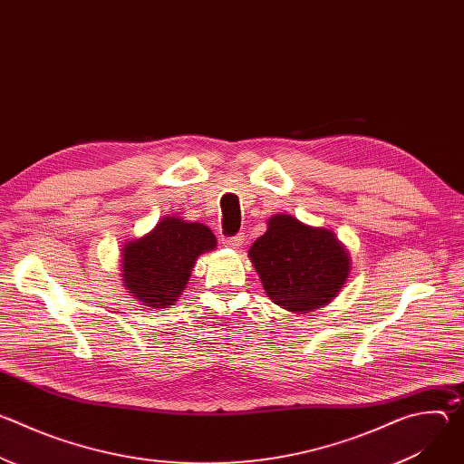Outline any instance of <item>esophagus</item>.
Returning <instances> with one entry per match:
<instances>
[{"label": "esophagus", "mask_w": 464, "mask_h": 464, "mask_svg": "<svg viewBox=\"0 0 464 464\" xmlns=\"http://www.w3.org/2000/svg\"><path fill=\"white\" fill-rule=\"evenodd\" d=\"M222 244H224L226 247H233V249L240 247V246L244 244V233H238V235H235V237H226V238H222Z\"/></svg>", "instance_id": "obj_1"}]
</instances>
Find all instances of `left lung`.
Masks as SVG:
<instances>
[{
  "label": "left lung",
  "instance_id": "obj_1",
  "mask_svg": "<svg viewBox=\"0 0 464 464\" xmlns=\"http://www.w3.org/2000/svg\"><path fill=\"white\" fill-rule=\"evenodd\" d=\"M247 255L268 297L294 314L333 301L351 272V256L333 231L292 215L272 217Z\"/></svg>",
  "mask_w": 464,
  "mask_h": 464
}]
</instances>
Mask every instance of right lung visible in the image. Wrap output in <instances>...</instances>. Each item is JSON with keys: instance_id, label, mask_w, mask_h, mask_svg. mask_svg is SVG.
Masks as SVG:
<instances>
[{"instance_id": "add662e5", "label": "right lung", "mask_w": 464, "mask_h": 464, "mask_svg": "<svg viewBox=\"0 0 464 464\" xmlns=\"http://www.w3.org/2000/svg\"><path fill=\"white\" fill-rule=\"evenodd\" d=\"M215 247L208 226L165 217L150 233L122 247L124 288L150 308H167L185 290L196 258Z\"/></svg>"}]
</instances>
